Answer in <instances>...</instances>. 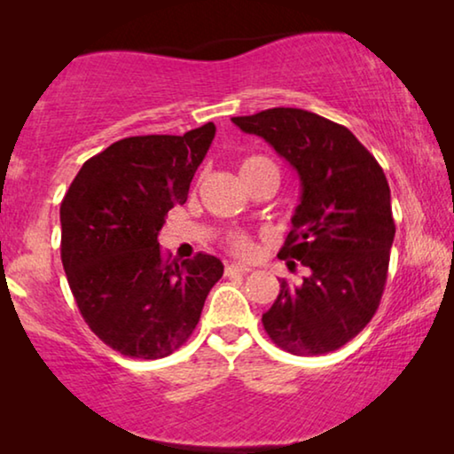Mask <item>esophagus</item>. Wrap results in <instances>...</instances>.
<instances>
[{
	"label": "esophagus",
	"mask_w": 454,
	"mask_h": 454,
	"mask_svg": "<svg viewBox=\"0 0 454 454\" xmlns=\"http://www.w3.org/2000/svg\"><path fill=\"white\" fill-rule=\"evenodd\" d=\"M252 269L246 264H227L225 266V275L231 277V275H244V272H250Z\"/></svg>",
	"instance_id": "obj_1"
}]
</instances>
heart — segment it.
I'll list each match as a JSON object with an SVG mask.
<instances>
[{
  "mask_svg": "<svg viewBox=\"0 0 454 454\" xmlns=\"http://www.w3.org/2000/svg\"><path fill=\"white\" fill-rule=\"evenodd\" d=\"M262 169H275V165H272L270 160L264 159V157H247V159L241 160V165H239L241 177L252 176V173L262 171ZM275 171H277V169H275ZM225 244H227V250H229V252L235 254V256H241V258H247V256H250V254H252V250H254L252 239L247 238L246 233H241V231L227 233Z\"/></svg>",
  "mask_w": 454,
  "mask_h": 454,
  "instance_id": "heart-1",
  "label": "heart"
}]
</instances>
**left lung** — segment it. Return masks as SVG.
Listing matches in <instances>:
<instances>
[{
    "label": "left lung",
    "instance_id": "1",
    "mask_svg": "<svg viewBox=\"0 0 454 454\" xmlns=\"http://www.w3.org/2000/svg\"><path fill=\"white\" fill-rule=\"evenodd\" d=\"M231 121L269 142L301 185L278 258L300 260L309 275L301 285L283 278L264 331L294 356L339 349L372 320L387 285L395 239L387 176L349 129L309 111L275 107Z\"/></svg>",
    "mask_w": 454,
    "mask_h": 454
}]
</instances>
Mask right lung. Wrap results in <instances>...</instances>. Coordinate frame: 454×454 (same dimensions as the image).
Segmentation results:
<instances>
[{
	"label": "right lung",
	"mask_w": 454,
	"mask_h": 454,
	"mask_svg": "<svg viewBox=\"0 0 454 454\" xmlns=\"http://www.w3.org/2000/svg\"><path fill=\"white\" fill-rule=\"evenodd\" d=\"M215 123L184 136H132L86 160L61 200V262L90 331L138 359L179 349L223 277L210 254L167 260L157 235L215 138Z\"/></svg>",
	"instance_id": "add662e5"
}]
</instances>
